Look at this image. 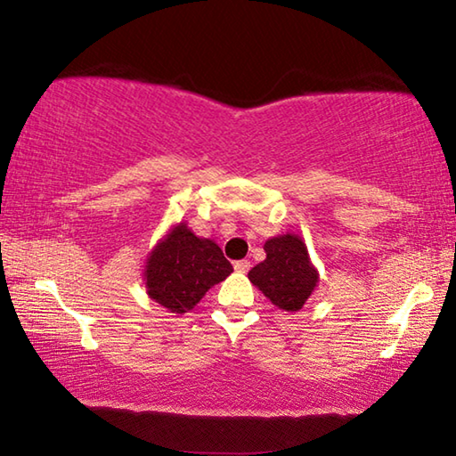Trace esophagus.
Here are the masks:
<instances>
[{
  "mask_svg": "<svg viewBox=\"0 0 456 456\" xmlns=\"http://www.w3.org/2000/svg\"><path fill=\"white\" fill-rule=\"evenodd\" d=\"M235 272H239V273H247L249 272V267H251V264L247 259H241V261H235Z\"/></svg>",
  "mask_w": 456,
  "mask_h": 456,
  "instance_id": "1",
  "label": "esophagus"
}]
</instances>
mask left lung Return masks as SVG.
Segmentation results:
<instances>
[{"instance_id":"left-lung-1","label":"left lung","mask_w":456,"mask_h":456,"mask_svg":"<svg viewBox=\"0 0 456 456\" xmlns=\"http://www.w3.org/2000/svg\"><path fill=\"white\" fill-rule=\"evenodd\" d=\"M265 259L249 272V281L283 312H299L320 283L304 239L283 233L267 239Z\"/></svg>"}]
</instances>
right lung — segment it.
Masks as SVG:
<instances>
[{
    "label": "right lung",
    "instance_id": "1",
    "mask_svg": "<svg viewBox=\"0 0 456 456\" xmlns=\"http://www.w3.org/2000/svg\"><path fill=\"white\" fill-rule=\"evenodd\" d=\"M231 272L233 265L223 257L221 247L213 239L197 237L181 221L146 256L142 280L152 302L173 314H184Z\"/></svg>",
    "mask_w": 456,
    "mask_h": 456
}]
</instances>
